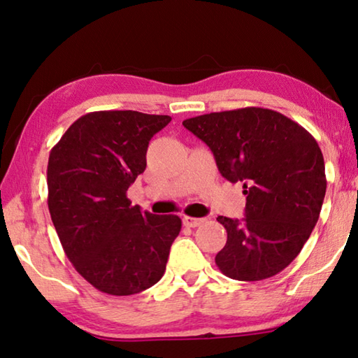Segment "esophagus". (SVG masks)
I'll list each match as a JSON object with an SVG mask.
<instances>
[{
  "label": "esophagus",
  "mask_w": 358,
  "mask_h": 358,
  "mask_svg": "<svg viewBox=\"0 0 358 358\" xmlns=\"http://www.w3.org/2000/svg\"><path fill=\"white\" fill-rule=\"evenodd\" d=\"M201 223H204V218H194V217H183V225L189 228L199 227Z\"/></svg>",
  "instance_id": "34e87169"
}]
</instances>
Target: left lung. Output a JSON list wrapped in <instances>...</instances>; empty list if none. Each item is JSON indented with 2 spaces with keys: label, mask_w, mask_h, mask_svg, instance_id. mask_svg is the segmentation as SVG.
Here are the masks:
<instances>
[{
  "label": "left lung",
  "mask_w": 358,
  "mask_h": 358,
  "mask_svg": "<svg viewBox=\"0 0 358 358\" xmlns=\"http://www.w3.org/2000/svg\"><path fill=\"white\" fill-rule=\"evenodd\" d=\"M213 152L220 173L241 181L243 220L220 215L228 233L215 255L223 275L259 281L285 270L315 228L327 193L322 149L306 128L280 112L243 108L183 122Z\"/></svg>",
  "instance_id": "obj_1"
}]
</instances>
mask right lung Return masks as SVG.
I'll use <instances>...</instances> for the list:
<instances>
[{"instance_id": "right-lung-1", "label": "right lung", "mask_w": 358, "mask_h": 358, "mask_svg": "<svg viewBox=\"0 0 358 358\" xmlns=\"http://www.w3.org/2000/svg\"><path fill=\"white\" fill-rule=\"evenodd\" d=\"M172 120L136 110L82 115L51 149L48 207L67 259L96 289L131 296L162 278L178 215L131 206L151 138Z\"/></svg>"}]
</instances>
